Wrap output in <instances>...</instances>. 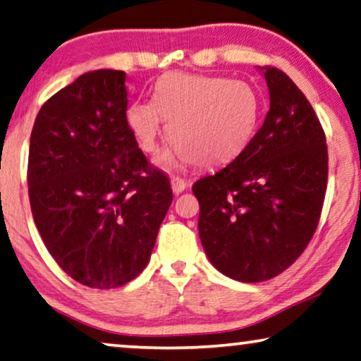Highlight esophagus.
Returning a JSON list of instances; mask_svg holds the SVG:
<instances>
[{
  "label": "esophagus",
  "mask_w": 361,
  "mask_h": 361,
  "mask_svg": "<svg viewBox=\"0 0 361 361\" xmlns=\"http://www.w3.org/2000/svg\"><path fill=\"white\" fill-rule=\"evenodd\" d=\"M170 183H171V190H173L175 195H180V192H183L188 188V183L183 178H178V176H173V178L170 180Z\"/></svg>",
  "instance_id": "1"
}]
</instances>
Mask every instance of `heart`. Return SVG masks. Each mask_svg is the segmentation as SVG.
<instances>
[{"label":"heart","instance_id":"heart-1","mask_svg":"<svg viewBox=\"0 0 361 361\" xmlns=\"http://www.w3.org/2000/svg\"><path fill=\"white\" fill-rule=\"evenodd\" d=\"M260 116V96L245 81L171 72L157 81L154 99L128 106L126 123L145 154L159 150L165 123L170 126L173 145L159 159L164 169L190 160L217 166L247 149Z\"/></svg>","mask_w":361,"mask_h":361}]
</instances>
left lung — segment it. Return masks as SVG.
<instances>
[{"label":"left lung","mask_w":361,"mask_h":361,"mask_svg":"<svg viewBox=\"0 0 361 361\" xmlns=\"http://www.w3.org/2000/svg\"><path fill=\"white\" fill-rule=\"evenodd\" d=\"M270 111L250 144L192 185L197 229L216 270L232 280H270L298 260L316 232L327 188L322 126L281 70L258 67Z\"/></svg>","instance_id":"left-lung-1"}]
</instances>
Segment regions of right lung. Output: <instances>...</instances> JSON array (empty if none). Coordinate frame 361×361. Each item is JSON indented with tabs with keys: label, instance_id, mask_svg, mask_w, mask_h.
<instances>
[{
	"label": "right lung",
	"instance_id": "add662e5",
	"mask_svg": "<svg viewBox=\"0 0 361 361\" xmlns=\"http://www.w3.org/2000/svg\"><path fill=\"white\" fill-rule=\"evenodd\" d=\"M121 70L80 75L35 118L29 145L30 209L42 240L73 280L123 286L150 260L173 201L126 123Z\"/></svg>",
	"mask_w": 361,
	"mask_h": 361
}]
</instances>
